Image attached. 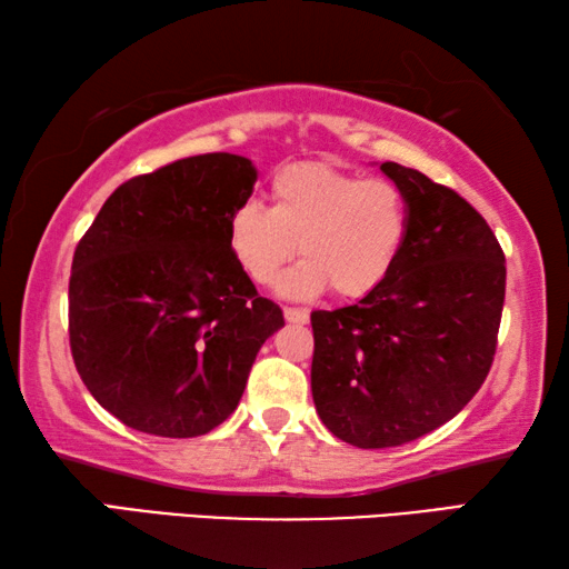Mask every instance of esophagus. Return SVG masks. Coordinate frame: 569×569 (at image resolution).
<instances>
[{"mask_svg": "<svg viewBox=\"0 0 569 569\" xmlns=\"http://www.w3.org/2000/svg\"><path fill=\"white\" fill-rule=\"evenodd\" d=\"M284 320L295 325H305L310 320V312H307L305 307H284Z\"/></svg>", "mask_w": 569, "mask_h": 569, "instance_id": "34e87169", "label": "esophagus"}]
</instances>
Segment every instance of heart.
<instances>
[{"mask_svg":"<svg viewBox=\"0 0 569 569\" xmlns=\"http://www.w3.org/2000/svg\"><path fill=\"white\" fill-rule=\"evenodd\" d=\"M272 207L244 201L229 217L231 254L254 284L284 277L287 297H315L330 287L358 300L386 282L408 234V201L388 179H362L330 166L302 163L272 179Z\"/></svg>","mask_w":569,"mask_h":569,"instance_id":"1","label":"heart"}]
</instances>
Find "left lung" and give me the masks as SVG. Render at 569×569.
Returning a JSON list of instances; mask_svg holds the SVG:
<instances>
[{"instance_id":"obj_1","label":"left lung","mask_w":569,"mask_h":569,"mask_svg":"<svg viewBox=\"0 0 569 569\" xmlns=\"http://www.w3.org/2000/svg\"><path fill=\"white\" fill-rule=\"evenodd\" d=\"M380 171L408 201L398 262L356 305L310 315L315 408L358 449L421 439L477 396L507 287L505 251L467 199L393 161Z\"/></svg>"}]
</instances>
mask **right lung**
<instances>
[{
    "label": "right lung",
    "mask_w": 569,
    "mask_h": 569,
    "mask_svg": "<svg viewBox=\"0 0 569 569\" xmlns=\"http://www.w3.org/2000/svg\"><path fill=\"white\" fill-rule=\"evenodd\" d=\"M249 158L203 153L110 193L70 272V350L92 398L136 431L193 439L227 421L282 310L231 254Z\"/></svg>",
    "instance_id": "1"
}]
</instances>
